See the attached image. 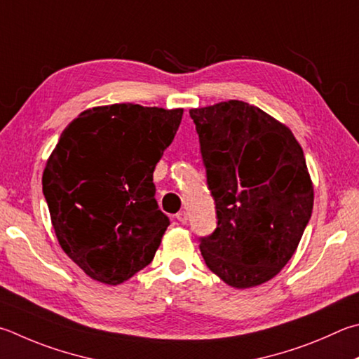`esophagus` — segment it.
<instances>
[{
	"mask_svg": "<svg viewBox=\"0 0 359 359\" xmlns=\"http://www.w3.org/2000/svg\"><path fill=\"white\" fill-rule=\"evenodd\" d=\"M175 218H177L179 223H187V221H188V215H187V212L182 210V212H179L177 215H175Z\"/></svg>",
	"mask_w": 359,
	"mask_h": 359,
	"instance_id": "esophagus-1",
	"label": "esophagus"
}]
</instances>
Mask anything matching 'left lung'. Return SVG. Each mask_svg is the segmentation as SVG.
I'll list each match as a JSON object with an SVG mask.
<instances>
[{
    "instance_id": "1",
    "label": "left lung",
    "mask_w": 359,
    "mask_h": 359,
    "mask_svg": "<svg viewBox=\"0 0 359 359\" xmlns=\"http://www.w3.org/2000/svg\"><path fill=\"white\" fill-rule=\"evenodd\" d=\"M190 116L218 218L201 254L227 285L256 287L284 269L309 223L314 187L303 149L285 123L246 102Z\"/></svg>"
}]
</instances>
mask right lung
Here are the masks:
<instances>
[{"mask_svg": "<svg viewBox=\"0 0 359 359\" xmlns=\"http://www.w3.org/2000/svg\"><path fill=\"white\" fill-rule=\"evenodd\" d=\"M184 109L94 107L64 128L42 190L62 251L94 281L117 285L152 262L169 226L154 169Z\"/></svg>", "mask_w": 359, "mask_h": 359, "instance_id": "1", "label": "right lung"}]
</instances>
